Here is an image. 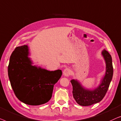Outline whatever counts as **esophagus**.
Listing matches in <instances>:
<instances>
[{
	"label": "esophagus",
	"instance_id": "obj_1",
	"mask_svg": "<svg viewBox=\"0 0 121 121\" xmlns=\"http://www.w3.org/2000/svg\"><path fill=\"white\" fill-rule=\"evenodd\" d=\"M71 73V71L70 69H69V68H66L63 71V74L65 76V77H69V76H70Z\"/></svg>",
	"mask_w": 121,
	"mask_h": 121
}]
</instances>
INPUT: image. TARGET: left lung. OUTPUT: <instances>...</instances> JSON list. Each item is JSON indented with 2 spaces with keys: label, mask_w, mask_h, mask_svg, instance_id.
I'll return each mask as SVG.
<instances>
[{
  "label": "left lung",
  "mask_w": 121,
  "mask_h": 121,
  "mask_svg": "<svg viewBox=\"0 0 121 121\" xmlns=\"http://www.w3.org/2000/svg\"><path fill=\"white\" fill-rule=\"evenodd\" d=\"M101 55L105 60L106 69L105 74L97 87L88 89L83 86L77 79L71 81L73 86V96L76 103L81 106H90L101 101L109 87L113 73L112 57L105 49L102 51Z\"/></svg>",
  "instance_id": "left-lung-1"
}]
</instances>
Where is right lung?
Returning a JSON list of instances; mask_svg holds the SVG:
<instances>
[{
	"label": "right lung",
	"instance_id": "1",
	"mask_svg": "<svg viewBox=\"0 0 121 121\" xmlns=\"http://www.w3.org/2000/svg\"><path fill=\"white\" fill-rule=\"evenodd\" d=\"M27 45L15 48L10 58L8 76L15 95L27 105H40L50 100L62 71H48L33 65Z\"/></svg>",
	"mask_w": 121,
	"mask_h": 121
}]
</instances>
